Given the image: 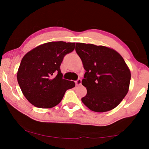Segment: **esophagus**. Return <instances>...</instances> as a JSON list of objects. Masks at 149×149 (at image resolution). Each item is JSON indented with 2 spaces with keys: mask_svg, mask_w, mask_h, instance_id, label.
Instances as JSON below:
<instances>
[{
  "mask_svg": "<svg viewBox=\"0 0 149 149\" xmlns=\"http://www.w3.org/2000/svg\"><path fill=\"white\" fill-rule=\"evenodd\" d=\"M81 84V79H79L75 81V85H76V86H79Z\"/></svg>",
  "mask_w": 149,
  "mask_h": 149,
  "instance_id": "1",
  "label": "esophagus"
}]
</instances>
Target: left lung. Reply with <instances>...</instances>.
I'll return each mask as SVG.
<instances>
[{
  "instance_id": "obj_1",
  "label": "left lung",
  "mask_w": 149,
  "mask_h": 149,
  "mask_svg": "<svg viewBox=\"0 0 149 149\" xmlns=\"http://www.w3.org/2000/svg\"><path fill=\"white\" fill-rule=\"evenodd\" d=\"M75 51L86 71L81 84L87 93L81 101L94 112L114 109L130 87L131 72L122 56L111 48L82 42H76Z\"/></svg>"
}]
</instances>
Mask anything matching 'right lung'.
Wrapping results in <instances>:
<instances>
[{
  "label": "right lung",
  "mask_w": 149,
  "mask_h": 149,
  "mask_svg": "<svg viewBox=\"0 0 149 149\" xmlns=\"http://www.w3.org/2000/svg\"><path fill=\"white\" fill-rule=\"evenodd\" d=\"M75 42L52 41L39 45L22 58L17 79L27 100L35 107L50 108L58 104L72 81L62 79L60 66L65 54L72 52ZM54 72L57 74L54 77Z\"/></svg>",
  "instance_id": "right-lung-1"
}]
</instances>
